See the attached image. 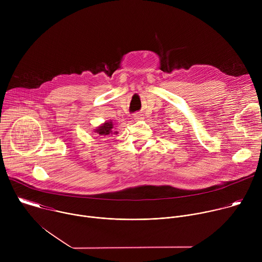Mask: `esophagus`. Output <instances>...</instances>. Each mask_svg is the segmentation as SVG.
Returning <instances> with one entry per match:
<instances>
[{"instance_id":"34e87169","label":"esophagus","mask_w":262,"mask_h":262,"mask_svg":"<svg viewBox=\"0 0 262 262\" xmlns=\"http://www.w3.org/2000/svg\"><path fill=\"white\" fill-rule=\"evenodd\" d=\"M134 119L135 120H141V119H143V115L140 114V113H136V114H134Z\"/></svg>"}]
</instances>
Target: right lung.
<instances>
[{"instance_id": "1", "label": "right lung", "mask_w": 262, "mask_h": 262, "mask_svg": "<svg viewBox=\"0 0 262 262\" xmlns=\"http://www.w3.org/2000/svg\"><path fill=\"white\" fill-rule=\"evenodd\" d=\"M113 127H114L113 122H112V121H106V122L102 123L100 126H98L95 129V133H97L99 136H103V137L118 134V132H115Z\"/></svg>"}]
</instances>
